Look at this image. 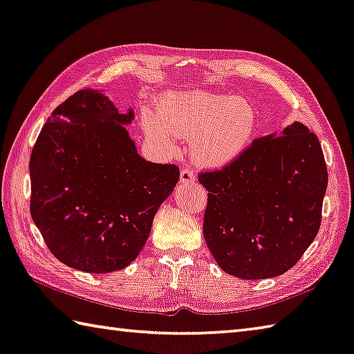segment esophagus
<instances>
[{"mask_svg":"<svg viewBox=\"0 0 354 354\" xmlns=\"http://www.w3.org/2000/svg\"><path fill=\"white\" fill-rule=\"evenodd\" d=\"M195 179H196L195 173L190 169H183L181 173H179V183L181 184H190V183H194Z\"/></svg>","mask_w":354,"mask_h":354,"instance_id":"1","label":"esophagus"}]
</instances>
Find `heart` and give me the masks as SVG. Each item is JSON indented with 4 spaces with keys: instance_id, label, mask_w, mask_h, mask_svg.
I'll list each match as a JSON object with an SVG mask.
<instances>
[{
    "instance_id": "1",
    "label": "heart",
    "mask_w": 354,
    "mask_h": 354,
    "mask_svg": "<svg viewBox=\"0 0 354 354\" xmlns=\"http://www.w3.org/2000/svg\"><path fill=\"white\" fill-rule=\"evenodd\" d=\"M140 125L158 150L173 153L178 139H192L195 162L220 169L249 145L255 130V113L232 95L171 93L160 97L159 111L142 108Z\"/></svg>"
}]
</instances>
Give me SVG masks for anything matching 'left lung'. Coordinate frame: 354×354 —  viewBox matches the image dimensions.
<instances>
[{
    "label": "left lung",
    "mask_w": 354,
    "mask_h": 354,
    "mask_svg": "<svg viewBox=\"0 0 354 354\" xmlns=\"http://www.w3.org/2000/svg\"><path fill=\"white\" fill-rule=\"evenodd\" d=\"M203 232L224 272L244 280L289 271L316 239L328 171L317 136L294 122L255 139L221 170L199 173Z\"/></svg>",
    "instance_id": "8db88e82"
}]
</instances>
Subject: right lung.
Masks as SVG:
<instances>
[{
    "instance_id": "1",
    "label": "right lung",
    "mask_w": 354,
    "mask_h": 354,
    "mask_svg": "<svg viewBox=\"0 0 354 354\" xmlns=\"http://www.w3.org/2000/svg\"><path fill=\"white\" fill-rule=\"evenodd\" d=\"M120 114L91 88L55 108L32 149L30 215L57 260L83 272L124 269L149 239L179 179L138 155Z\"/></svg>"
}]
</instances>
